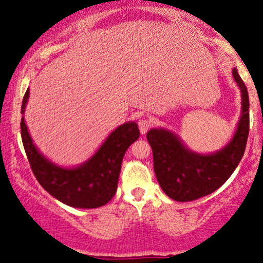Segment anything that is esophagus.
Returning <instances> with one entry per match:
<instances>
[{"label":"esophagus","mask_w":263,"mask_h":263,"mask_svg":"<svg viewBox=\"0 0 263 263\" xmlns=\"http://www.w3.org/2000/svg\"><path fill=\"white\" fill-rule=\"evenodd\" d=\"M151 126H152V121H151V119H147V117L140 120V122H138V128H140L142 135L147 134V131L151 128Z\"/></svg>","instance_id":"1"}]
</instances>
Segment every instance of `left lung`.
Returning <instances> with one entry per match:
<instances>
[{"label": "left lung", "mask_w": 263, "mask_h": 263, "mask_svg": "<svg viewBox=\"0 0 263 263\" xmlns=\"http://www.w3.org/2000/svg\"><path fill=\"white\" fill-rule=\"evenodd\" d=\"M242 93V115L234 138L224 149L209 156L190 152L173 134L151 129L153 167L163 192L177 201H192L219 189L236 170L245 152L250 128L249 92L236 69L232 70Z\"/></svg>", "instance_id": "1"}]
</instances>
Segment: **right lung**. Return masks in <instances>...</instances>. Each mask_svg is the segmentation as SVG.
Segmentation results:
<instances>
[{
    "mask_svg": "<svg viewBox=\"0 0 263 263\" xmlns=\"http://www.w3.org/2000/svg\"><path fill=\"white\" fill-rule=\"evenodd\" d=\"M29 89L23 96L21 112H25ZM21 136L32 172L43 188L59 201L73 208L102 206L114 198L117 189L122 158L131 143L140 137L135 122L120 126L107 137L100 149L85 164L64 170L48 162L33 144L25 120L21 121Z\"/></svg>",
    "mask_w": 263,
    "mask_h": 263,
    "instance_id": "obj_1",
    "label": "right lung"
}]
</instances>
